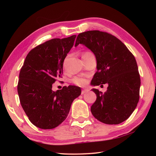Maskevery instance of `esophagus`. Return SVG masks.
<instances>
[{"label": "esophagus", "mask_w": 156, "mask_h": 156, "mask_svg": "<svg viewBox=\"0 0 156 156\" xmlns=\"http://www.w3.org/2000/svg\"><path fill=\"white\" fill-rule=\"evenodd\" d=\"M87 91H88L87 89H83V90H82V91H81V94H85L86 92H87Z\"/></svg>", "instance_id": "34e87169"}]
</instances>
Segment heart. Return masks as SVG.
<instances>
[{
	"mask_svg": "<svg viewBox=\"0 0 156 156\" xmlns=\"http://www.w3.org/2000/svg\"><path fill=\"white\" fill-rule=\"evenodd\" d=\"M86 53H89V52H85L84 54H86ZM71 81H72V83L75 84L78 86H83L87 83V79L85 78L77 77V76L73 77Z\"/></svg>",
	"mask_w": 156,
	"mask_h": 156,
	"instance_id": "heart-1",
	"label": "heart"
}]
</instances>
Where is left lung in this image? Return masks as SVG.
<instances>
[{
	"label": "left lung",
	"instance_id": "8db88e82",
	"mask_svg": "<svg viewBox=\"0 0 156 156\" xmlns=\"http://www.w3.org/2000/svg\"><path fill=\"white\" fill-rule=\"evenodd\" d=\"M82 44L94 53L97 72L91 82L93 86L107 84L105 93L92 89L96 100L91 112L98 120L118 125L128 119L137 107L140 78L135 57L119 39L98 30L78 34L75 47Z\"/></svg>",
	"mask_w": 156,
	"mask_h": 156
}]
</instances>
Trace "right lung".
I'll list each match as a JSON object with an SVG mask.
<instances>
[{
  "mask_svg": "<svg viewBox=\"0 0 156 156\" xmlns=\"http://www.w3.org/2000/svg\"><path fill=\"white\" fill-rule=\"evenodd\" d=\"M76 36L48 41L29 52L19 73L18 94L30 122L43 129L60 125L74 99L81 94L79 87L69 85L54 91L52 84L62 74L63 62Z\"/></svg>",
  "mask_w": 156,
  "mask_h": 156,
  "instance_id": "right-lung-1",
  "label": "right lung"
}]
</instances>
